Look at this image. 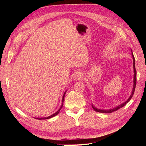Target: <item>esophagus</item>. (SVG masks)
I'll return each mask as SVG.
<instances>
[{
    "label": "esophagus",
    "instance_id": "obj_1",
    "mask_svg": "<svg viewBox=\"0 0 146 146\" xmlns=\"http://www.w3.org/2000/svg\"><path fill=\"white\" fill-rule=\"evenodd\" d=\"M83 78V77L82 76H80V75H77V76H76V77H75V80H82Z\"/></svg>",
    "mask_w": 146,
    "mask_h": 146
}]
</instances>
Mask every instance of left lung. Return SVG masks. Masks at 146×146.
<instances>
[{"instance_id": "obj_1", "label": "left lung", "mask_w": 146, "mask_h": 146, "mask_svg": "<svg viewBox=\"0 0 146 146\" xmlns=\"http://www.w3.org/2000/svg\"><path fill=\"white\" fill-rule=\"evenodd\" d=\"M132 56H133V69H134V80H133V90H132V92H131V94L130 95V98H129V99H128L125 102H124L123 104L117 106V107H116V108H114L113 109H110V110H100V109H98V108H96V107H94L93 105H92V108H93V109L95 110L96 111H98V112H99V113H112V112H114L115 111H117V110H118L119 109H120L121 108L123 107V106H124L125 105H126L129 102L130 100V99H131L132 97H133V94H134V92H135V87H136V69H135V58H134V56H133V54H132Z\"/></svg>"}]
</instances>
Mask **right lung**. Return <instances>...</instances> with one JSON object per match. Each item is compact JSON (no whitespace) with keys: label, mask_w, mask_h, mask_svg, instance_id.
I'll list each match as a JSON object with an SVG mask.
<instances>
[{"label":"right lung","mask_w":146,"mask_h":146,"mask_svg":"<svg viewBox=\"0 0 146 146\" xmlns=\"http://www.w3.org/2000/svg\"><path fill=\"white\" fill-rule=\"evenodd\" d=\"M66 91L64 92V94H63V99H62V105H61V107H60V108L58 110V111H57L55 113H54V114H52V115H51V116H48V117H38V118H35V119H39V120H41V119H49V118H51V117H54V116H56V115H57V114H58V113H59V112H60V110L61 109V108L63 107V102H64V96H65V94H66Z\"/></svg>","instance_id":"obj_1"}]
</instances>
